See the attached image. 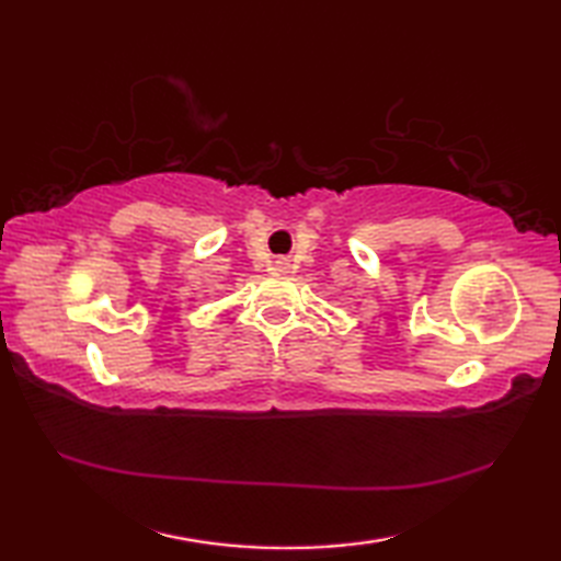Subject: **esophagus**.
<instances>
[{
	"mask_svg": "<svg viewBox=\"0 0 561 561\" xmlns=\"http://www.w3.org/2000/svg\"><path fill=\"white\" fill-rule=\"evenodd\" d=\"M274 270H277L279 274L291 272V260L289 257H277V260H274Z\"/></svg>",
	"mask_w": 561,
	"mask_h": 561,
	"instance_id": "esophagus-1",
	"label": "esophagus"
}]
</instances>
